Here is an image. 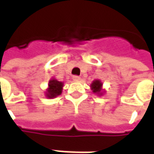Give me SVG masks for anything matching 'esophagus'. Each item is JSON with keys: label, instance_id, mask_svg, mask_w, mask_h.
Masks as SVG:
<instances>
[{"label": "esophagus", "instance_id": "esophagus-1", "mask_svg": "<svg viewBox=\"0 0 154 154\" xmlns=\"http://www.w3.org/2000/svg\"><path fill=\"white\" fill-rule=\"evenodd\" d=\"M72 78H73V80H75V81H78V80H80V76H78V75H74Z\"/></svg>", "mask_w": 154, "mask_h": 154}]
</instances>
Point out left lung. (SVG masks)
<instances>
[{
    "label": "left lung",
    "mask_w": 154,
    "mask_h": 154,
    "mask_svg": "<svg viewBox=\"0 0 154 154\" xmlns=\"http://www.w3.org/2000/svg\"><path fill=\"white\" fill-rule=\"evenodd\" d=\"M92 92L98 94H101V86H102V83L99 80H94L92 84Z\"/></svg>",
    "instance_id": "left-lung-1"
}]
</instances>
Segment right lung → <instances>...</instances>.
Returning <instances> with one entry per match:
<instances>
[{"instance_id": "1", "label": "right lung", "mask_w": 154, "mask_h": 154, "mask_svg": "<svg viewBox=\"0 0 154 154\" xmlns=\"http://www.w3.org/2000/svg\"><path fill=\"white\" fill-rule=\"evenodd\" d=\"M63 83L56 80H51L49 83V89L46 93L47 97L49 98H56V96L62 93Z\"/></svg>"}]
</instances>
